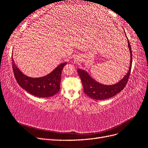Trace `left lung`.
Segmentation results:
<instances>
[{
	"instance_id": "8db88e82",
	"label": "left lung",
	"mask_w": 148,
	"mask_h": 148,
	"mask_svg": "<svg viewBox=\"0 0 148 148\" xmlns=\"http://www.w3.org/2000/svg\"><path fill=\"white\" fill-rule=\"evenodd\" d=\"M127 36V35H126ZM128 46L130 52V64L127 74L120 82L112 85H105L97 82L89 75L87 71L78 69L80 79L83 86L84 92L95 100H104L115 96L125 87L130 75L132 65V52L130 42L128 40Z\"/></svg>"
}]
</instances>
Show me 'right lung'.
<instances>
[{
  "label": "right lung",
  "mask_w": 148,
  "mask_h": 148,
  "mask_svg": "<svg viewBox=\"0 0 148 148\" xmlns=\"http://www.w3.org/2000/svg\"><path fill=\"white\" fill-rule=\"evenodd\" d=\"M13 73L17 83L31 95L39 97H48L55 95L60 90L62 69L66 62L60 64L51 73L41 78H31L25 75L18 69L12 57Z\"/></svg>",
  "instance_id": "right-lung-1"
}]
</instances>
